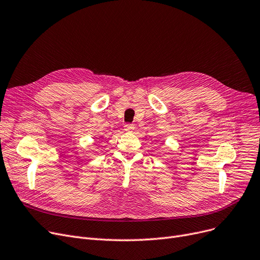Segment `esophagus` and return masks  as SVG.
Returning a JSON list of instances; mask_svg holds the SVG:
<instances>
[{
	"instance_id": "obj_1",
	"label": "esophagus",
	"mask_w": 260,
	"mask_h": 260,
	"mask_svg": "<svg viewBox=\"0 0 260 260\" xmlns=\"http://www.w3.org/2000/svg\"><path fill=\"white\" fill-rule=\"evenodd\" d=\"M135 128V125L134 124H125L124 125V131H126V132H131V131H133Z\"/></svg>"
}]
</instances>
